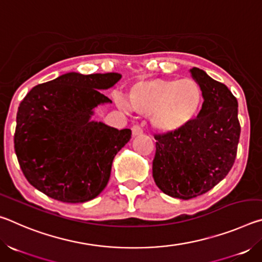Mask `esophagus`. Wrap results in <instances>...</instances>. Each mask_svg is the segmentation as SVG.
<instances>
[{
  "instance_id": "esophagus-1",
  "label": "esophagus",
  "mask_w": 262,
  "mask_h": 262,
  "mask_svg": "<svg viewBox=\"0 0 262 262\" xmlns=\"http://www.w3.org/2000/svg\"><path fill=\"white\" fill-rule=\"evenodd\" d=\"M143 130H142V128L139 125H134L132 127V134L133 136H137V135H141Z\"/></svg>"
}]
</instances>
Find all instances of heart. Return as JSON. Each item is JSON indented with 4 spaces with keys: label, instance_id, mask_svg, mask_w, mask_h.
Segmentation results:
<instances>
[{
    "label": "heart",
    "instance_id": "1",
    "mask_svg": "<svg viewBox=\"0 0 262 262\" xmlns=\"http://www.w3.org/2000/svg\"><path fill=\"white\" fill-rule=\"evenodd\" d=\"M127 98L118 97L115 103L123 111L150 117L152 127L163 134H176L192 125L205 103L201 86L189 78L142 79L132 84Z\"/></svg>",
    "mask_w": 262,
    "mask_h": 262
}]
</instances>
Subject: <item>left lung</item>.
I'll use <instances>...</instances> for the list:
<instances>
[{
    "instance_id": "1",
    "label": "left lung",
    "mask_w": 262,
    "mask_h": 262,
    "mask_svg": "<svg viewBox=\"0 0 262 262\" xmlns=\"http://www.w3.org/2000/svg\"><path fill=\"white\" fill-rule=\"evenodd\" d=\"M205 103L192 125L176 134L156 135L152 177L168 196L189 200L225 178L234 163L241 135L238 101L227 85L199 68L189 70Z\"/></svg>"
}]
</instances>
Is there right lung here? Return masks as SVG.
Segmentation results:
<instances>
[{
	"instance_id": "right-lung-1",
	"label": "right lung",
	"mask_w": 262,
	"mask_h": 262,
	"mask_svg": "<svg viewBox=\"0 0 262 262\" xmlns=\"http://www.w3.org/2000/svg\"><path fill=\"white\" fill-rule=\"evenodd\" d=\"M121 74L67 73L34 86L17 112L15 151L34 188L57 201L92 200L106 187L113 159L132 130L92 120L95 108L111 104L100 90Z\"/></svg>"
}]
</instances>
